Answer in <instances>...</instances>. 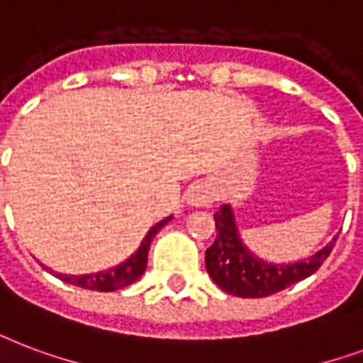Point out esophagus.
Returning a JSON list of instances; mask_svg holds the SVG:
<instances>
[{
  "label": "esophagus",
  "instance_id": "34e87169",
  "mask_svg": "<svg viewBox=\"0 0 363 363\" xmlns=\"http://www.w3.org/2000/svg\"><path fill=\"white\" fill-rule=\"evenodd\" d=\"M188 203L194 207H209L213 203V192L203 184H198L188 194Z\"/></svg>",
  "mask_w": 363,
  "mask_h": 363
}]
</instances>
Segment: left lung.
<instances>
[{"instance_id":"obj_1","label":"left lung","mask_w":363,"mask_h":363,"mask_svg":"<svg viewBox=\"0 0 363 363\" xmlns=\"http://www.w3.org/2000/svg\"><path fill=\"white\" fill-rule=\"evenodd\" d=\"M217 238L206 251V268L223 291L243 298H261L308 278L322 267L335 245L331 242L304 261L272 264L255 257L243 245L230 206H220L215 215Z\"/></svg>"}]
</instances>
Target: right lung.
<instances>
[{
	"label": "right lung",
	"mask_w": 363,
	"mask_h": 363,
	"mask_svg": "<svg viewBox=\"0 0 363 363\" xmlns=\"http://www.w3.org/2000/svg\"><path fill=\"white\" fill-rule=\"evenodd\" d=\"M173 217H167L154 225L145 236L140 247L133 253L127 261H123L118 267L104 270V272L96 274H83V276H68V274H55L59 280L72 284V286L83 287V289H91V291H116V289H123V287L131 286L133 281H137L146 270V262H148V249L157 232L162 230L163 226L169 223Z\"/></svg>",
	"instance_id": "right-lung-1"
}]
</instances>
